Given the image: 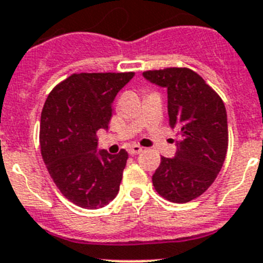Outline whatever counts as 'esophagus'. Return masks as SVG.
<instances>
[{
  "mask_svg": "<svg viewBox=\"0 0 263 263\" xmlns=\"http://www.w3.org/2000/svg\"><path fill=\"white\" fill-rule=\"evenodd\" d=\"M141 151H143V148L140 147V145H131V147L128 148V154L129 155H138V154H140Z\"/></svg>",
  "mask_w": 263,
  "mask_h": 263,
  "instance_id": "obj_1",
  "label": "esophagus"
}]
</instances>
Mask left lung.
Masks as SVG:
<instances>
[{
    "label": "left lung",
    "instance_id": "obj_1",
    "mask_svg": "<svg viewBox=\"0 0 263 263\" xmlns=\"http://www.w3.org/2000/svg\"><path fill=\"white\" fill-rule=\"evenodd\" d=\"M168 92V115L181 140L173 159L161 156L152 182L161 197L184 204L201 196L220 173L228 151L227 109L220 95L191 68L143 72Z\"/></svg>",
    "mask_w": 263,
    "mask_h": 263
}]
</instances>
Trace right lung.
Returning <instances> with one entry per match:
<instances>
[{"label": "right lung", "mask_w": 263, "mask_h": 263, "mask_svg": "<svg viewBox=\"0 0 263 263\" xmlns=\"http://www.w3.org/2000/svg\"><path fill=\"white\" fill-rule=\"evenodd\" d=\"M135 72H81L57 84L41 114L40 144L52 181L84 209L116 197L128 154L98 152L97 131L108 129L116 93Z\"/></svg>", "instance_id": "obj_1"}]
</instances>
